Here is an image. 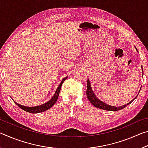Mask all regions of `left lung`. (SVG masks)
<instances>
[{"label": "left lung", "mask_w": 148, "mask_h": 148, "mask_svg": "<svg viewBox=\"0 0 148 148\" xmlns=\"http://www.w3.org/2000/svg\"><path fill=\"white\" fill-rule=\"evenodd\" d=\"M135 48H136V51H138V50L136 49V47H135ZM142 75H143V69H142ZM140 92V91H139ZM87 98H88L89 102H91V103L94 106L100 109H102V110H108V111H114V112H116V111H118V110H121L123 108H124L126 106H128L129 104H130L131 103V102L134 101V100L136 98L137 96L136 97H134V99H133L131 101H130L128 103L126 104H124L123 106H111V105H109L106 103H104V102H102V101H101L99 99L97 98V97L95 95V92H93L92 89V87H91V83H90V81H89V79H87ZM139 93V92H138Z\"/></svg>", "instance_id": "8db88e82"}]
</instances>
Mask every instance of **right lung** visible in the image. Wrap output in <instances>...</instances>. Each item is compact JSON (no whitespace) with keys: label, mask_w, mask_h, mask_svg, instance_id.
<instances>
[{"label":"right lung","mask_w":148,"mask_h":148,"mask_svg":"<svg viewBox=\"0 0 148 148\" xmlns=\"http://www.w3.org/2000/svg\"><path fill=\"white\" fill-rule=\"evenodd\" d=\"M68 76L65 77L64 78H63L62 79V81L61 83H60L59 86L57 87L56 92H55L54 95L53 96V97L48 101L47 102H46V103L42 104L41 105H39V106H23V105H21L20 104H18L17 102H16V101H14L15 103H16V105H17L20 108H21L22 110H23L24 111L29 112V113L31 114H36V113H40V112L46 111L48 109H49L50 108H51L53 105L56 103L57 100L58 99L60 91H61V86L62 84H63V82H64V80L66 79ZM13 100V99H12Z\"/></svg>","instance_id":"obj_1"}]
</instances>
